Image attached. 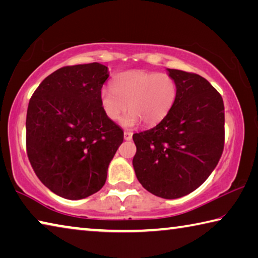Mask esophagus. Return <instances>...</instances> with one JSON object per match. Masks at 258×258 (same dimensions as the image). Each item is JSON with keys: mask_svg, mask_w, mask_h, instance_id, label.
<instances>
[{"mask_svg": "<svg viewBox=\"0 0 258 258\" xmlns=\"http://www.w3.org/2000/svg\"><path fill=\"white\" fill-rule=\"evenodd\" d=\"M132 137H133V133L130 132V131H125L124 132V139L126 140V141H130V140H132Z\"/></svg>", "mask_w": 258, "mask_h": 258, "instance_id": "1", "label": "esophagus"}]
</instances>
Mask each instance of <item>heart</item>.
Masks as SVG:
<instances>
[{"instance_id": "1", "label": "heart", "mask_w": 258, "mask_h": 258, "mask_svg": "<svg viewBox=\"0 0 258 258\" xmlns=\"http://www.w3.org/2000/svg\"><path fill=\"white\" fill-rule=\"evenodd\" d=\"M112 89H103L100 102L111 120H118L127 108L131 110L121 120L125 127L158 124L171 110L176 98V83L165 73L131 71L112 81Z\"/></svg>"}]
</instances>
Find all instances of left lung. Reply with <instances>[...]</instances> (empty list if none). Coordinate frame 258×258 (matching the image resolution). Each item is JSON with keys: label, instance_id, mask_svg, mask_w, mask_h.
I'll use <instances>...</instances> for the list:
<instances>
[{"label": "left lung", "instance_id": "8db88e82", "mask_svg": "<svg viewBox=\"0 0 258 258\" xmlns=\"http://www.w3.org/2000/svg\"><path fill=\"white\" fill-rule=\"evenodd\" d=\"M176 98L158 125L133 135V167L150 194L165 199L189 195L207 180L224 148V103L197 74L168 69Z\"/></svg>", "mask_w": 258, "mask_h": 258}]
</instances>
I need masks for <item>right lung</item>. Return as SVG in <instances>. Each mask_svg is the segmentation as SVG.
<instances>
[{
    "instance_id": "add662e5",
    "label": "right lung",
    "mask_w": 258,
    "mask_h": 258,
    "mask_svg": "<svg viewBox=\"0 0 258 258\" xmlns=\"http://www.w3.org/2000/svg\"><path fill=\"white\" fill-rule=\"evenodd\" d=\"M108 77V67L98 62L62 67L29 100L28 159L43 184L64 199H84L101 189L123 143V130L100 102Z\"/></svg>"
}]
</instances>
